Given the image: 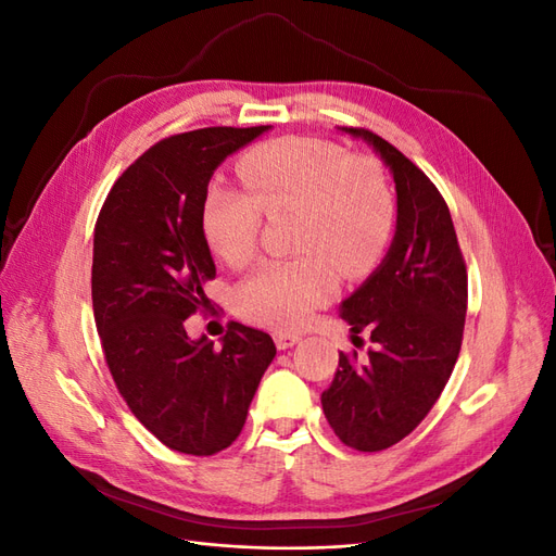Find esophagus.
Here are the masks:
<instances>
[{"instance_id": "obj_1", "label": "esophagus", "mask_w": 556, "mask_h": 556, "mask_svg": "<svg viewBox=\"0 0 556 556\" xmlns=\"http://www.w3.org/2000/svg\"><path fill=\"white\" fill-rule=\"evenodd\" d=\"M274 341H276L278 350H290V348H294L301 341V336L299 333H282V331H278L274 336Z\"/></svg>"}]
</instances>
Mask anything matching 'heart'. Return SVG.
Instances as JSON below:
<instances>
[{
    "label": "heart",
    "instance_id": "b5f03b06",
    "mask_svg": "<svg viewBox=\"0 0 556 556\" xmlns=\"http://www.w3.org/2000/svg\"><path fill=\"white\" fill-rule=\"evenodd\" d=\"M248 192L213 182L201 223L211 250L243 266L257 250L262 211L296 213V260L264 262L237 288V311L250 323L296 329L336 294L345 278L371 271L394 229V197L380 166L350 157L336 143L285 137L239 160Z\"/></svg>",
    "mask_w": 556,
    "mask_h": 556
}]
</instances>
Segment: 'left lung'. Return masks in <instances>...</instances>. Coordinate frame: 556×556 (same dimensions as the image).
Listing matches in <instances>:
<instances>
[{"label":"left lung","mask_w":556,"mask_h":556,"mask_svg":"<svg viewBox=\"0 0 556 556\" xmlns=\"http://www.w3.org/2000/svg\"><path fill=\"white\" fill-rule=\"evenodd\" d=\"M341 134L364 141L394 178V239L376 271L341 301L352 339L371 333L366 359L339 357L323 394L327 422L362 452L392 447L422 422L459 357L466 319V266L445 199L399 150L357 127Z\"/></svg>","instance_id":"8db88e82"}]
</instances>
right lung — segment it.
Here are the masks:
<instances>
[{"mask_svg":"<svg viewBox=\"0 0 556 556\" xmlns=\"http://www.w3.org/2000/svg\"><path fill=\"white\" fill-rule=\"evenodd\" d=\"M271 125L178 134L115 180L94 227L92 308L109 371L139 422L182 454L229 447L276 357L271 336L231 323L220 348L185 331L215 262L201 223L208 182Z\"/></svg>","mask_w":556,"mask_h":556,"instance_id":"right-lung-1","label":"right lung"}]
</instances>
